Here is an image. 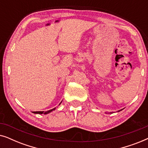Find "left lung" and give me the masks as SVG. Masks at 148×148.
<instances>
[{
  "label": "left lung",
  "instance_id": "1",
  "mask_svg": "<svg viewBox=\"0 0 148 148\" xmlns=\"http://www.w3.org/2000/svg\"><path fill=\"white\" fill-rule=\"evenodd\" d=\"M122 110H123V109H121V110H119L118 111V112H120V111ZM105 113H107V112H105ZM110 113H113V112H110Z\"/></svg>",
  "mask_w": 148,
  "mask_h": 148
}]
</instances>
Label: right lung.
I'll return each instance as SVG.
<instances>
[{"label":"right lung","instance_id":"add662e5","mask_svg":"<svg viewBox=\"0 0 148 148\" xmlns=\"http://www.w3.org/2000/svg\"><path fill=\"white\" fill-rule=\"evenodd\" d=\"M61 102L60 103L59 105L61 104ZM56 109V108H54L53 109H51V110H47V111H35V112H33V113L34 114H47L48 113L52 112V111Z\"/></svg>","mask_w":148,"mask_h":148}]
</instances>
